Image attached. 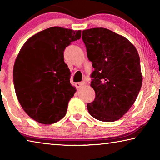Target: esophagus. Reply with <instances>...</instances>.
I'll use <instances>...</instances> for the list:
<instances>
[{
	"label": "esophagus",
	"mask_w": 160,
	"mask_h": 160,
	"mask_svg": "<svg viewBox=\"0 0 160 160\" xmlns=\"http://www.w3.org/2000/svg\"><path fill=\"white\" fill-rule=\"evenodd\" d=\"M84 85V82H79L75 83V88H76L77 89H79V88H81V87H82V85Z\"/></svg>",
	"instance_id": "1"
}]
</instances>
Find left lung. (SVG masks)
I'll return each instance as SVG.
<instances>
[{
    "mask_svg": "<svg viewBox=\"0 0 160 160\" xmlns=\"http://www.w3.org/2000/svg\"><path fill=\"white\" fill-rule=\"evenodd\" d=\"M82 39L94 68L90 85L95 98L87 104L89 113L99 121H115L130 109L141 88L138 53L125 37L106 28L83 30Z\"/></svg>",
    "mask_w": 160,
    "mask_h": 160,
    "instance_id": "1",
    "label": "left lung"
}]
</instances>
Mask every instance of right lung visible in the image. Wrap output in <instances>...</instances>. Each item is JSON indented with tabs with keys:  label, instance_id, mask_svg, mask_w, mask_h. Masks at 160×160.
I'll use <instances>...</instances> for the list:
<instances>
[{
	"label": "right lung",
	"instance_id": "add662e5",
	"mask_svg": "<svg viewBox=\"0 0 160 160\" xmlns=\"http://www.w3.org/2000/svg\"><path fill=\"white\" fill-rule=\"evenodd\" d=\"M81 31L59 27L46 29L29 38L19 52L13 68L18 99L37 122L51 124L63 118L75 88L63 52Z\"/></svg>",
	"mask_w": 160,
	"mask_h": 160
}]
</instances>
